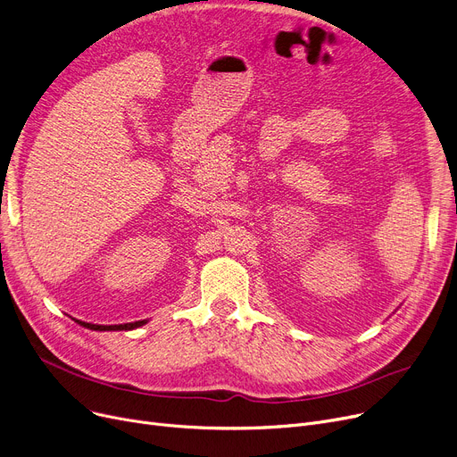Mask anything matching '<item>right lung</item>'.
Masks as SVG:
<instances>
[{"label": "right lung", "mask_w": 457, "mask_h": 457, "mask_svg": "<svg viewBox=\"0 0 457 457\" xmlns=\"http://www.w3.org/2000/svg\"><path fill=\"white\" fill-rule=\"evenodd\" d=\"M83 328H88V329H94V331H122V329H135L138 326H144L146 324V320H138V322H129V324H114V326H100V324H88V322H81L78 320Z\"/></svg>", "instance_id": "right-lung-1"}]
</instances>
